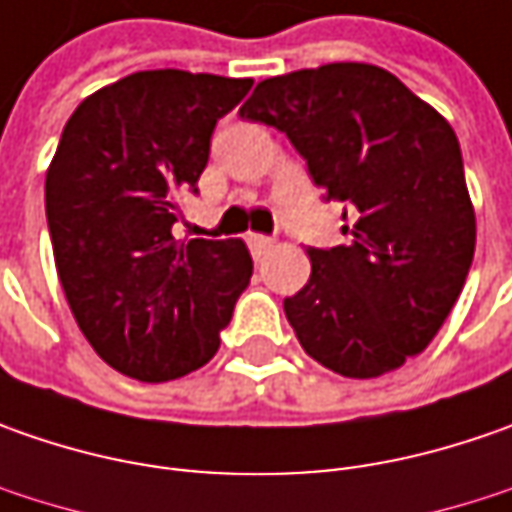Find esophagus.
I'll return each instance as SVG.
<instances>
[{
  "instance_id": "obj_1",
  "label": "esophagus",
  "mask_w": 512,
  "mask_h": 512,
  "mask_svg": "<svg viewBox=\"0 0 512 512\" xmlns=\"http://www.w3.org/2000/svg\"><path fill=\"white\" fill-rule=\"evenodd\" d=\"M273 245V239L270 236H262V233H247V247H250V253L259 259V256H265L267 250Z\"/></svg>"
}]
</instances>
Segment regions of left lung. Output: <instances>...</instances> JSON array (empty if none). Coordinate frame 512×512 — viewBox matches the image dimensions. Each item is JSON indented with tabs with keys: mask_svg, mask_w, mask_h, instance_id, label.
Masks as SVG:
<instances>
[{
	"mask_svg": "<svg viewBox=\"0 0 512 512\" xmlns=\"http://www.w3.org/2000/svg\"><path fill=\"white\" fill-rule=\"evenodd\" d=\"M239 116L282 130L327 199L350 207L347 245L310 247V279L285 299L307 356L347 379H376L422 353L476 250L462 148L447 119L364 62L265 79Z\"/></svg>",
	"mask_w": 512,
	"mask_h": 512,
	"instance_id": "left-lung-1",
	"label": "left lung"
}]
</instances>
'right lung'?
Wrapping results in <instances>:
<instances>
[{
  "label": "right lung",
  "mask_w": 512,
  "mask_h": 512,
  "mask_svg": "<svg viewBox=\"0 0 512 512\" xmlns=\"http://www.w3.org/2000/svg\"><path fill=\"white\" fill-rule=\"evenodd\" d=\"M250 85L139 70L90 93L62 130L45 176L56 273L90 347L130 379L168 382L210 362L250 282L242 239L173 236L216 122Z\"/></svg>",
  "instance_id": "obj_1"
}]
</instances>
